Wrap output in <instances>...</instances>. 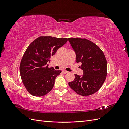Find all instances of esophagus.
Masks as SVG:
<instances>
[{
	"label": "esophagus",
	"mask_w": 129,
	"mask_h": 129,
	"mask_svg": "<svg viewBox=\"0 0 129 129\" xmlns=\"http://www.w3.org/2000/svg\"><path fill=\"white\" fill-rule=\"evenodd\" d=\"M62 72H63L64 74H66V73H67L68 72L67 71H66V70H64V69H63V70H62Z\"/></svg>",
	"instance_id": "obj_1"
}]
</instances>
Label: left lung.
<instances>
[{
	"mask_svg": "<svg viewBox=\"0 0 129 129\" xmlns=\"http://www.w3.org/2000/svg\"><path fill=\"white\" fill-rule=\"evenodd\" d=\"M76 54V62L82 63V76L75 74L69 87L81 96H89L101 88L107 75V62L102 50L86 39L68 38Z\"/></svg>",
	"mask_w": 129,
	"mask_h": 129,
	"instance_id": "left-lung-1",
	"label": "left lung"
}]
</instances>
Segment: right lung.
I'll use <instances>...</instances> for the list:
<instances>
[{
    "label": "right lung",
    "mask_w": 129,
    "mask_h": 129,
    "mask_svg": "<svg viewBox=\"0 0 129 129\" xmlns=\"http://www.w3.org/2000/svg\"><path fill=\"white\" fill-rule=\"evenodd\" d=\"M67 40L66 38L41 36L26 50L20 62V73L23 84L32 95L41 97L52 90L61 71L48 67L47 62Z\"/></svg>",
    "instance_id": "obj_1"
}]
</instances>
